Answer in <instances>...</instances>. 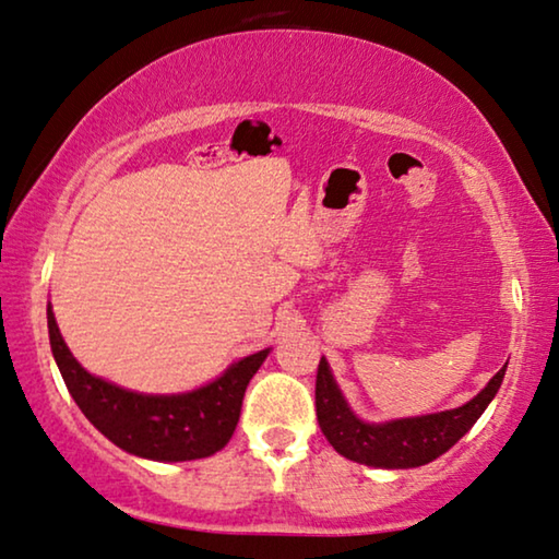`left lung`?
Returning a JSON list of instances; mask_svg holds the SVG:
<instances>
[{
	"instance_id": "obj_1",
	"label": "left lung",
	"mask_w": 559,
	"mask_h": 559,
	"mask_svg": "<svg viewBox=\"0 0 559 559\" xmlns=\"http://www.w3.org/2000/svg\"><path fill=\"white\" fill-rule=\"evenodd\" d=\"M506 366L488 381V386L478 396L461 408L418 418H401L391 420V424H364L346 406L326 359H322L317 369L314 391L319 428H322L326 441L334 445V451L342 453L344 459L373 465V468H416V465L436 461L438 455L445 453L471 431V426L498 393L502 377H506Z\"/></svg>"
}]
</instances>
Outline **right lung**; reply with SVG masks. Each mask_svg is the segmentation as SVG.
I'll return each mask as SVG.
<instances>
[{"label":"right lung","instance_id":"add662e5","mask_svg":"<svg viewBox=\"0 0 559 559\" xmlns=\"http://www.w3.org/2000/svg\"><path fill=\"white\" fill-rule=\"evenodd\" d=\"M53 359L84 416L108 441L151 461L207 459L230 441L240 420L242 396L267 349L233 364L217 381L180 396H143L91 377L63 344L47 309Z\"/></svg>","mask_w":559,"mask_h":559}]
</instances>
